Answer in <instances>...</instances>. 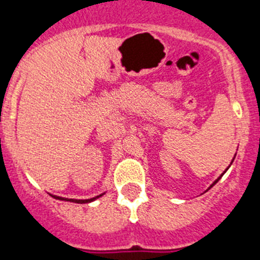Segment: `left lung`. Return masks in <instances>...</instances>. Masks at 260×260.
<instances>
[{
    "mask_svg": "<svg viewBox=\"0 0 260 260\" xmlns=\"http://www.w3.org/2000/svg\"><path fill=\"white\" fill-rule=\"evenodd\" d=\"M226 170H228V169H226ZM221 176H222V175H221ZM221 176H220V178H218V179H217V180H216V181H215V183H213V184H212V185H211V186H210V188H212V186H213V185H215V184H216V183H217V181H218V180H220V179H221ZM210 188H208V189H210ZM208 189H207V190H208Z\"/></svg>",
    "mask_w": 260,
    "mask_h": 260,
    "instance_id": "obj_1",
    "label": "left lung"
}]
</instances>
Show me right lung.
<instances>
[{"mask_svg": "<svg viewBox=\"0 0 260 260\" xmlns=\"http://www.w3.org/2000/svg\"><path fill=\"white\" fill-rule=\"evenodd\" d=\"M103 194H100V196H98V197H94V198H90V200H69V198H62V197H57V196H52L53 198H55V200H60V201H70V202H75V203H89V202H92V201H95L96 198L102 197Z\"/></svg>", "mask_w": 260, "mask_h": 260, "instance_id": "right-lung-1", "label": "right lung"}]
</instances>
